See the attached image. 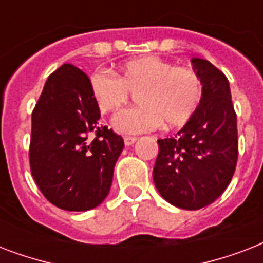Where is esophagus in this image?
<instances>
[{
    "mask_svg": "<svg viewBox=\"0 0 263 263\" xmlns=\"http://www.w3.org/2000/svg\"><path fill=\"white\" fill-rule=\"evenodd\" d=\"M136 138H134V136H125L124 138V143H125V146H132V144L135 143L136 142Z\"/></svg>",
    "mask_w": 263,
    "mask_h": 263,
    "instance_id": "obj_1",
    "label": "esophagus"
}]
</instances>
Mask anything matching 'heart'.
Instances as JSON below:
<instances>
[{"instance_id": "heart-1", "label": "heart", "mask_w": 263, "mask_h": 263, "mask_svg": "<svg viewBox=\"0 0 263 263\" xmlns=\"http://www.w3.org/2000/svg\"><path fill=\"white\" fill-rule=\"evenodd\" d=\"M90 91L102 113H116L136 94L138 106L121 111L115 119L117 131L136 135L156 129L179 128L199 106L203 84L199 73L190 67H175L156 55L129 60L115 75L95 72Z\"/></svg>"}]
</instances>
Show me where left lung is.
<instances>
[{"label": "left lung", "mask_w": 263, "mask_h": 263, "mask_svg": "<svg viewBox=\"0 0 263 263\" xmlns=\"http://www.w3.org/2000/svg\"><path fill=\"white\" fill-rule=\"evenodd\" d=\"M203 92L196 111L172 138L158 139L153 169L166 202L185 210L213 203L232 180L237 162V123L227 76L203 59H191Z\"/></svg>", "instance_id": "obj_1"}]
</instances>
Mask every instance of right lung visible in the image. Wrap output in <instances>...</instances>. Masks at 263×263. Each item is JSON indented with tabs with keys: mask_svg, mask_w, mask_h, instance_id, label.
<instances>
[{
	"mask_svg": "<svg viewBox=\"0 0 263 263\" xmlns=\"http://www.w3.org/2000/svg\"><path fill=\"white\" fill-rule=\"evenodd\" d=\"M99 119L83 71L64 64L47 78L32 111L30 166L45 198L63 210H91L110 191L124 140Z\"/></svg>",
	"mask_w": 263,
	"mask_h": 263,
	"instance_id": "obj_1",
	"label": "right lung"
}]
</instances>
